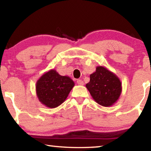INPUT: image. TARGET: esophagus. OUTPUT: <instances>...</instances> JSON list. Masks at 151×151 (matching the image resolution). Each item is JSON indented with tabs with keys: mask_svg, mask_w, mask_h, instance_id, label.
I'll return each instance as SVG.
<instances>
[{
	"mask_svg": "<svg viewBox=\"0 0 151 151\" xmlns=\"http://www.w3.org/2000/svg\"><path fill=\"white\" fill-rule=\"evenodd\" d=\"M76 83H77V84L79 85H84V82H83V81L82 80H81V79L77 80V81H76Z\"/></svg>",
	"mask_w": 151,
	"mask_h": 151,
	"instance_id": "esophagus-1",
	"label": "esophagus"
}]
</instances>
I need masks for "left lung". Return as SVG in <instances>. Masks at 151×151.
<instances>
[{"label":"left lung","instance_id":"obj_1","mask_svg":"<svg viewBox=\"0 0 151 151\" xmlns=\"http://www.w3.org/2000/svg\"><path fill=\"white\" fill-rule=\"evenodd\" d=\"M86 87L93 99L104 107L111 106L118 101L122 89L118 76L102 66H97L95 72L90 75Z\"/></svg>","mask_w":151,"mask_h":151}]
</instances>
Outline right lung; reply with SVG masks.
I'll list each match as a JSON object with an SVG mask.
<instances>
[{"mask_svg":"<svg viewBox=\"0 0 151 151\" xmlns=\"http://www.w3.org/2000/svg\"><path fill=\"white\" fill-rule=\"evenodd\" d=\"M75 83L68 76H61L52 69L37 80L36 95L41 102L49 108H55L65 101Z\"/></svg>","mask_w":151,"mask_h":151,"instance_id":"right-lung-1","label":"right lung"}]
</instances>
